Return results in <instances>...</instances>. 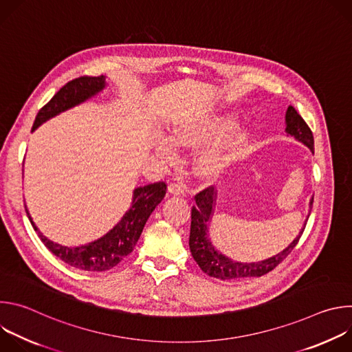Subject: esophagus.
<instances>
[{
	"label": "esophagus",
	"mask_w": 352,
	"mask_h": 352,
	"mask_svg": "<svg viewBox=\"0 0 352 352\" xmlns=\"http://www.w3.org/2000/svg\"><path fill=\"white\" fill-rule=\"evenodd\" d=\"M168 193L174 195V196H181L185 193V186L179 182H171L168 185Z\"/></svg>",
	"instance_id": "34e87169"
}]
</instances>
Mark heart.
Listing matches in <instances>:
<instances>
[{
    "label": "heart",
    "instance_id": "heart-1",
    "mask_svg": "<svg viewBox=\"0 0 352 352\" xmlns=\"http://www.w3.org/2000/svg\"><path fill=\"white\" fill-rule=\"evenodd\" d=\"M230 124L231 118L227 116L195 118L174 126L170 133V140L175 146H195L226 129ZM246 138V129L242 126H235L230 129L217 143L204 148L196 159L197 174L209 179L219 177L236 150L245 143ZM157 152L163 157L170 159L174 156V147L167 140H160L157 143Z\"/></svg>",
    "mask_w": 352,
    "mask_h": 352
}]
</instances>
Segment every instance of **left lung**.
Segmentation results:
<instances>
[{"label": "left lung", "mask_w": 352, "mask_h": 352, "mask_svg": "<svg viewBox=\"0 0 352 352\" xmlns=\"http://www.w3.org/2000/svg\"><path fill=\"white\" fill-rule=\"evenodd\" d=\"M287 133L302 142L314 152V133L305 120L298 114V111L289 106L285 114ZM196 205L192 206L190 212V232H189V248L190 254L199 267L210 277L221 280H242L249 277H261L272 272L278 266L296 246L304 228L299 231L296 238L283 250V252L256 263H241L228 259L223 254H219L208 238V223L212 217L213 208L216 204V192L213 186H209L195 195ZM314 205V197L311 199V209ZM309 217V216H308Z\"/></svg>", "instance_id": "1"}]
</instances>
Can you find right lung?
I'll list each match as a JSON object with an SVG mask.
<instances>
[{
    "label": "right lung",
    "instance_id": "add662e5",
    "mask_svg": "<svg viewBox=\"0 0 352 352\" xmlns=\"http://www.w3.org/2000/svg\"><path fill=\"white\" fill-rule=\"evenodd\" d=\"M104 86L106 79L103 75L80 76L69 80L54 94V97L44 107L40 109L32 131H34L38 125L50 118H53L54 116L79 103H83L85 100L97 94L100 90H103ZM166 192L167 184L163 181L136 188L133 190L132 206L121 219V221L104 236L76 248L63 246L47 239L41 232H38L32 217L29 216L26 206L25 210L41 242L58 259L80 270L104 272L117 266L125 256L132 252L148 216L152 214L156 206L162 202L163 197L166 196Z\"/></svg>",
    "mask_w": 352,
    "mask_h": 352
}]
</instances>
